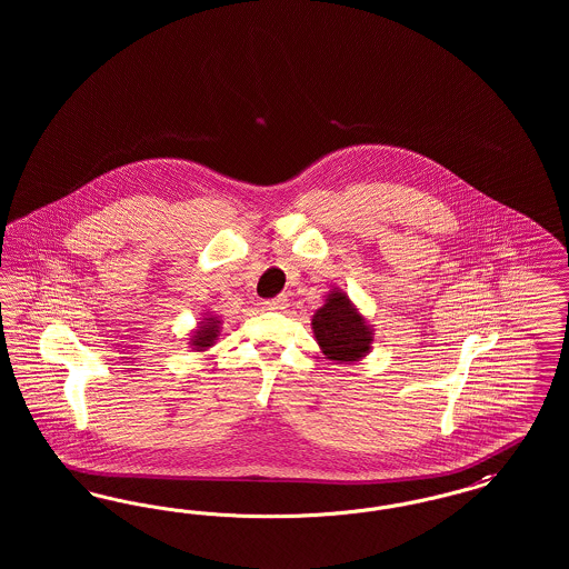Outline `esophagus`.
Here are the masks:
<instances>
[{"label": "esophagus", "instance_id": "1", "mask_svg": "<svg viewBox=\"0 0 569 569\" xmlns=\"http://www.w3.org/2000/svg\"><path fill=\"white\" fill-rule=\"evenodd\" d=\"M264 307L269 311H283L288 307V298L283 297V295L277 298H269V300H264Z\"/></svg>", "mask_w": 569, "mask_h": 569}]
</instances>
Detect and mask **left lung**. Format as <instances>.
Returning a JSON list of instances; mask_svg holds the SVG:
<instances>
[{
	"mask_svg": "<svg viewBox=\"0 0 569 569\" xmlns=\"http://www.w3.org/2000/svg\"><path fill=\"white\" fill-rule=\"evenodd\" d=\"M313 337L328 360L356 362L371 352L373 326L341 288H332L311 318Z\"/></svg>",
	"mask_w": 569,
	"mask_h": 569,
	"instance_id": "1",
	"label": "left lung"
}]
</instances>
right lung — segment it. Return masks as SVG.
Masks as SVG:
<instances>
[{"instance_id": "right-lung-1", "label": "right lung", "mask_w": 569, "mask_h": 569, "mask_svg": "<svg viewBox=\"0 0 569 569\" xmlns=\"http://www.w3.org/2000/svg\"><path fill=\"white\" fill-rule=\"evenodd\" d=\"M219 330H221V320L213 311L202 313L200 322L191 330L190 348L196 352H207L209 348H213L219 339Z\"/></svg>"}]
</instances>
